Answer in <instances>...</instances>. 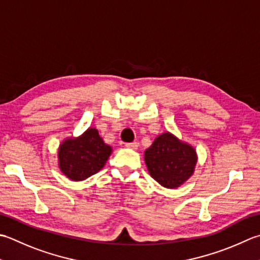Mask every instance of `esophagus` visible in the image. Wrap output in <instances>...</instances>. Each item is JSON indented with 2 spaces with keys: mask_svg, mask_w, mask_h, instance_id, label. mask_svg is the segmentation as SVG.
Returning <instances> with one entry per match:
<instances>
[{
  "mask_svg": "<svg viewBox=\"0 0 260 260\" xmlns=\"http://www.w3.org/2000/svg\"><path fill=\"white\" fill-rule=\"evenodd\" d=\"M126 146L129 147V149L136 150L137 147H139V143H137V142H132V143H126Z\"/></svg>",
  "mask_w": 260,
  "mask_h": 260,
  "instance_id": "34e87169",
  "label": "esophagus"
}]
</instances>
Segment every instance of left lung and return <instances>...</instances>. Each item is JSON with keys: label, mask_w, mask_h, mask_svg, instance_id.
I'll list each match as a JSON object with an SVG mask.
<instances>
[{"label": "left lung", "mask_w": 260, "mask_h": 260, "mask_svg": "<svg viewBox=\"0 0 260 260\" xmlns=\"http://www.w3.org/2000/svg\"><path fill=\"white\" fill-rule=\"evenodd\" d=\"M144 160L154 180L166 188H177L194 174L197 155L194 147L167 132L146 149Z\"/></svg>", "instance_id": "obj_1"}]
</instances>
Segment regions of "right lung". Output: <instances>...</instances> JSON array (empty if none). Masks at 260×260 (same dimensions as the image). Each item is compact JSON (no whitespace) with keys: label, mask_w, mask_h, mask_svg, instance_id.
I'll return each mask as SVG.
<instances>
[{"label":"right lung","mask_w":260,"mask_h":260,"mask_svg":"<svg viewBox=\"0 0 260 260\" xmlns=\"http://www.w3.org/2000/svg\"><path fill=\"white\" fill-rule=\"evenodd\" d=\"M111 154V147L101 139L98 131L89 128L80 137L65 140L58 149V164L71 180L81 181L103 169Z\"/></svg>","instance_id":"add662e5"}]
</instances>
